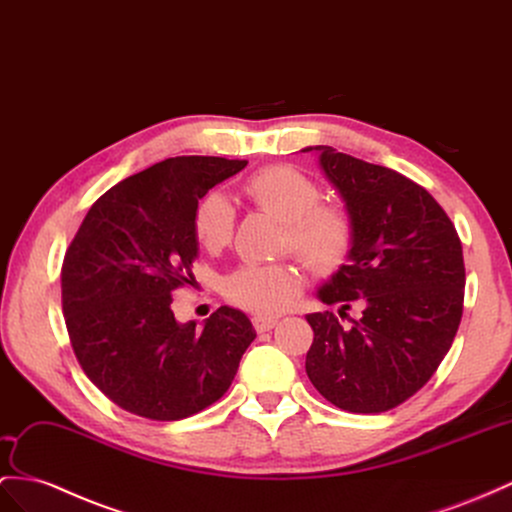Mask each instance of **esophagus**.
<instances>
[{
    "instance_id": "obj_1",
    "label": "esophagus",
    "mask_w": 512,
    "mask_h": 512,
    "mask_svg": "<svg viewBox=\"0 0 512 512\" xmlns=\"http://www.w3.org/2000/svg\"><path fill=\"white\" fill-rule=\"evenodd\" d=\"M274 324H277V320H274V318H264V316H255V318H253V326H255L257 333L272 331Z\"/></svg>"
}]
</instances>
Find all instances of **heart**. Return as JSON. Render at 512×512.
Masks as SVG:
<instances>
[{"label": "heart", "mask_w": 512, "mask_h": 512, "mask_svg": "<svg viewBox=\"0 0 512 512\" xmlns=\"http://www.w3.org/2000/svg\"><path fill=\"white\" fill-rule=\"evenodd\" d=\"M244 194L261 212L283 220L281 251L294 253L318 277L342 268L355 246V222L344 207L322 203V188L294 166H268L244 183ZM233 207L227 196L209 192L196 203L192 229L205 251L218 253L233 238ZM300 292L292 264L242 266L222 283L231 305L255 316H277Z\"/></svg>", "instance_id": "heart-1"}]
</instances>
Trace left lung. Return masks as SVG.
Returning <instances> with one entry per match:
<instances>
[{"mask_svg": "<svg viewBox=\"0 0 512 512\" xmlns=\"http://www.w3.org/2000/svg\"><path fill=\"white\" fill-rule=\"evenodd\" d=\"M355 222L350 261L318 292L362 318L309 313L307 376L342 411L383 413L422 389L448 355L463 316L461 238L428 190L396 170L313 147ZM305 151H311L305 149Z\"/></svg>", "mask_w": 512, "mask_h": 512, "instance_id": "1", "label": "left lung"}]
</instances>
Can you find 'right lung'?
<instances>
[{
  "label": "right lung",
  "mask_w": 512,
  "mask_h": 512,
  "mask_svg": "<svg viewBox=\"0 0 512 512\" xmlns=\"http://www.w3.org/2000/svg\"><path fill=\"white\" fill-rule=\"evenodd\" d=\"M246 160L181 155L116 183L88 209L62 261V311L84 374L121 409L175 422L231 387L255 339L242 311L179 324L170 309L194 285V207Z\"/></svg>",
  "instance_id": "add662e5"
}]
</instances>
